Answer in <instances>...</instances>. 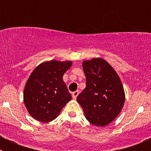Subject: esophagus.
Segmentation results:
<instances>
[{
    "label": "esophagus",
    "instance_id": "esophagus-1",
    "mask_svg": "<svg viewBox=\"0 0 151 151\" xmlns=\"http://www.w3.org/2000/svg\"><path fill=\"white\" fill-rule=\"evenodd\" d=\"M72 95H73V99H75V100L76 99L77 96L78 95V91H76L73 92Z\"/></svg>",
    "mask_w": 151,
    "mask_h": 151
}]
</instances>
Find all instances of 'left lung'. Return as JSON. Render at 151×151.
Returning a JSON list of instances; mask_svg holds the SVG:
<instances>
[{"label": "left lung", "instance_id": "obj_1", "mask_svg": "<svg viewBox=\"0 0 151 151\" xmlns=\"http://www.w3.org/2000/svg\"><path fill=\"white\" fill-rule=\"evenodd\" d=\"M86 87L77 97L85 118L97 126H105L119 114L125 103V91L118 74L102 58L82 63Z\"/></svg>", "mask_w": 151, "mask_h": 151}]
</instances>
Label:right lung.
<instances>
[{
  "instance_id": "obj_1",
  "label": "right lung",
  "mask_w": 151,
  "mask_h": 151,
  "mask_svg": "<svg viewBox=\"0 0 151 151\" xmlns=\"http://www.w3.org/2000/svg\"><path fill=\"white\" fill-rule=\"evenodd\" d=\"M72 64V61H46L31 73L24 88L23 101L31 116L36 120H54L71 101L63 76Z\"/></svg>"
}]
</instances>
